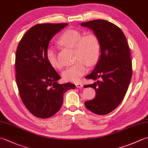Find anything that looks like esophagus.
<instances>
[{"label":"esophagus","instance_id":"34e87169","mask_svg":"<svg viewBox=\"0 0 148 148\" xmlns=\"http://www.w3.org/2000/svg\"><path fill=\"white\" fill-rule=\"evenodd\" d=\"M75 85H76V87L78 88H81L83 87L82 84H81V83H77V84H75Z\"/></svg>","mask_w":148,"mask_h":148}]
</instances>
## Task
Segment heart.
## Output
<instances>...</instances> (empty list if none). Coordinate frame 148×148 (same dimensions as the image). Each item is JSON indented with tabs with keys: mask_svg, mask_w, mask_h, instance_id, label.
<instances>
[{
	"mask_svg": "<svg viewBox=\"0 0 148 148\" xmlns=\"http://www.w3.org/2000/svg\"><path fill=\"white\" fill-rule=\"evenodd\" d=\"M58 42L75 49V60L76 62L62 72V77L66 81L78 82L80 78L87 73L88 64H95L99 60L101 48L99 38L94 34L82 37V33L78 31L68 29L60 36ZM46 58L54 68H62V63L58 60L56 51L53 46H49L46 49Z\"/></svg>",
	"mask_w": 148,
	"mask_h": 148,
	"instance_id": "1",
	"label": "heart"
}]
</instances>
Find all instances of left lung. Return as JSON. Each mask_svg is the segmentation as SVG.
I'll list each match as a JSON object with an SVG mask.
<instances>
[{"label":"left lung","instance_id":"1","mask_svg":"<svg viewBox=\"0 0 148 148\" xmlns=\"http://www.w3.org/2000/svg\"><path fill=\"white\" fill-rule=\"evenodd\" d=\"M92 30L100 41L101 53L86 79L96 80L87 87L94 88L96 96L85 102L86 108L97 115H106L124 98L132 76L130 51L124 33L116 25L105 20L80 24Z\"/></svg>","mask_w":148,"mask_h":148}]
</instances>
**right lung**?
<instances>
[{
	"label": "right lung",
	"instance_id": "obj_1",
	"mask_svg": "<svg viewBox=\"0 0 148 148\" xmlns=\"http://www.w3.org/2000/svg\"><path fill=\"white\" fill-rule=\"evenodd\" d=\"M68 24H39L22 37L16 51V82L25 106L33 115L47 119L60 110L66 91L75 89L60 79L46 58L51 38Z\"/></svg>",
	"mask_w": 148,
	"mask_h": 148
}]
</instances>
